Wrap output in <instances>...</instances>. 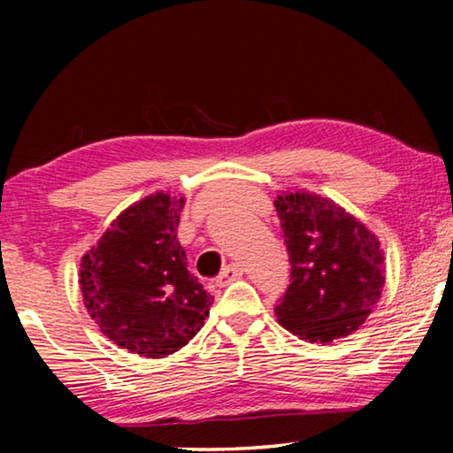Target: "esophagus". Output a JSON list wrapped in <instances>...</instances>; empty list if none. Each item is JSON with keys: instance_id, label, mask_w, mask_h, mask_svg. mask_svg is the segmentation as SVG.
I'll list each match as a JSON object with an SVG mask.
<instances>
[{"instance_id": "esophagus-1", "label": "esophagus", "mask_w": 453, "mask_h": 453, "mask_svg": "<svg viewBox=\"0 0 453 453\" xmlns=\"http://www.w3.org/2000/svg\"><path fill=\"white\" fill-rule=\"evenodd\" d=\"M241 276H243V268H241L239 264H228L226 268L222 270V274L216 278V284H219V287H226V284L239 280Z\"/></svg>"}]
</instances>
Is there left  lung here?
Wrapping results in <instances>:
<instances>
[{
    "mask_svg": "<svg viewBox=\"0 0 453 453\" xmlns=\"http://www.w3.org/2000/svg\"><path fill=\"white\" fill-rule=\"evenodd\" d=\"M290 262L278 324L305 342H332L358 330L380 301L386 265L380 241L327 197L293 191L274 202Z\"/></svg>",
    "mask_w": 453,
    "mask_h": 453,
    "instance_id": "left-lung-1",
    "label": "left lung"
}]
</instances>
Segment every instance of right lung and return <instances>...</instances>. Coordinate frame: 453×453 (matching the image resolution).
<instances>
[{"label":"right lung","mask_w":453,"mask_h":453,"mask_svg":"<svg viewBox=\"0 0 453 453\" xmlns=\"http://www.w3.org/2000/svg\"><path fill=\"white\" fill-rule=\"evenodd\" d=\"M183 202L163 191L135 202L80 264L90 318L111 342L134 355L163 358L183 349L214 303L185 265L177 239Z\"/></svg>","instance_id":"add662e5"}]
</instances>
